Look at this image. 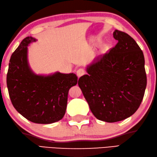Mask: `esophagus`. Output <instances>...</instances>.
<instances>
[{"label": "esophagus", "instance_id": "obj_1", "mask_svg": "<svg viewBox=\"0 0 157 157\" xmlns=\"http://www.w3.org/2000/svg\"><path fill=\"white\" fill-rule=\"evenodd\" d=\"M85 70L82 69V68H80L78 70H77V71H76V75H77V76L79 78L81 77V76H82V75H85Z\"/></svg>", "mask_w": 157, "mask_h": 157}]
</instances>
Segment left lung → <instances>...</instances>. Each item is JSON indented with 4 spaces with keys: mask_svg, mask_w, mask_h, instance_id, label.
Listing matches in <instances>:
<instances>
[{
    "mask_svg": "<svg viewBox=\"0 0 157 157\" xmlns=\"http://www.w3.org/2000/svg\"><path fill=\"white\" fill-rule=\"evenodd\" d=\"M118 41L108 52L97 57L87 67L89 75L78 86L98 120L116 122L134 114L142 101L147 84L144 53L124 32L115 30Z\"/></svg>",
    "mask_w": 157,
    "mask_h": 157,
    "instance_id": "8db88e82",
    "label": "left lung"
}]
</instances>
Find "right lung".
<instances>
[{
    "instance_id": "1",
    "label": "right lung",
    "mask_w": 157,
    "mask_h": 157,
    "mask_svg": "<svg viewBox=\"0 0 157 157\" xmlns=\"http://www.w3.org/2000/svg\"><path fill=\"white\" fill-rule=\"evenodd\" d=\"M26 37L10 60L7 85L11 103L26 119L36 124H51L61 120L66 113L70 87L77 84L75 74L56 72L37 75L27 60V46L35 42Z\"/></svg>"
}]
</instances>
